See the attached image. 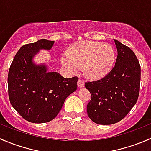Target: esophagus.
<instances>
[{
    "label": "esophagus",
    "instance_id": "1",
    "mask_svg": "<svg viewBox=\"0 0 151 151\" xmlns=\"http://www.w3.org/2000/svg\"><path fill=\"white\" fill-rule=\"evenodd\" d=\"M77 85H78L79 88H83L85 85V82L84 80H82V79H79L78 82H77Z\"/></svg>",
    "mask_w": 151,
    "mask_h": 151
}]
</instances>
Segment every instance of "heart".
Returning <instances> with one entry per match:
<instances>
[{
  "mask_svg": "<svg viewBox=\"0 0 151 151\" xmlns=\"http://www.w3.org/2000/svg\"><path fill=\"white\" fill-rule=\"evenodd\" d=\"M70 55L62 58L63 66L71 73H76L84 66L85 74L91 78H100L113 67L115 52L111 45L101 42H84L71 48Z\"/></svg>",
  "mask_w": 151,
  "mask_h": 151,
  "instance_id": "1",
  "label": "heart"
}]
</instances>
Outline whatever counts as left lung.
<instances>
[{"label":"left lung","instance_id":"obj_1","mask_svg":"<svg viewBox=\"0 0 151 151\" xmlns=\"http://www.w3.org/2000/svg\"><path fill=\"white\" fill-rule=\"evenodd\" d=\"M118 56L115 66L103 78L85 83L91 94L87 105L93 122L110 125L119 122L137 103L140 88L141 68L136 55L129 47L114 39Z\"/></svg>","mask_w":151,"mask_h":151}]
</instances>
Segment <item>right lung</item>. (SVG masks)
I'll use <instances>...</instances> for the list:
<instances>
[{"label":"right lung","instance_id":"right-lung-1","mask_svg":"<svg viewBox=\"0 0 151 151\" xmlns=\"http://www.w3.org/2000/svg\"><path fill=\"white\" fill-rule=\"evenodd\" d=\"M53 44V41L40 39L23 45L9 68L10 103L29 122L51 121L60 111L67 97L77 89V77L64 78L58 72H48L46 66L33 63V57L39 50H50Z\"/></svg>","mask_w":151,"mask_h":151}]
</instances>
